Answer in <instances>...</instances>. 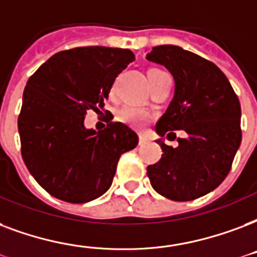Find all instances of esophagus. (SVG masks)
Segmentation results:
<instances>
[{"instance_id": "obj_1", "label": "esophagus", "mask_w": 257, "mask_h": 257, "mask_svg": "<svg viewBox=\"0 0 257 257\" xmlns=\"http://www.w3.org/2000/svg\"><path fill=\"white\" fill-rule=\"evenodd\" d=\"M139 143H140V144H147V143H148V137L146 136V135H140V136H139Z\"/></svg>"}]
</instances>
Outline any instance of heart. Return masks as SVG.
Segmentation results:
<instances>
[{"label": "heart", "instance_id": "1", "mask_svg": "<svg viewBox=\"0 0 257 257\" xmlns=\"http://www.w3.org/2000/svg\"><path fill=\"white\" fill-rule=\"evenodd\" d=\"M152 71H158V70H152ZM117 117H118V120L125 122V124L131 125V126L142 128L143 125L150 120L151 111L146 107L126 103V105L118 109Z\"/></svg>", "mask_w": 257, "mask_h": 257}]
</instances>
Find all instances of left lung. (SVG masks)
<instances>
[{"label": "left lung", "mask_w": 257, "mask_h": 257, "mask_svg": "<svg viewBox=\"0 0 257 257\" xmlns=\"http://www.w3.org/2000/svg\"><path fill=\"white\" fill-rule=\"evenodd\" d=\"M147 60L162 64L175 82L174 98L156 124L160 137L185 131L176 148L156 143L164 154L147 167L151 185L172 201H193L222 183L241 143V107L225 74L206 59L178 46L154 47Z\"/></svg>", "instance_id": "obj_1"}]
</instances>
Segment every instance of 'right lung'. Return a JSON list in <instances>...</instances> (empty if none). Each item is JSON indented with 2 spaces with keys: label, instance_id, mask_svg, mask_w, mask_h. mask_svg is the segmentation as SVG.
Instances as JSON below:
<instances>
[{
  "label": "right lung",
  "instance_id": "obj_1",
  "mask_svg": "<svg viewBox=\"0 0 257 257\" xmlns=\"http://www.w3.org/2000/svg\"><path fill=\"white\" fill-rule=\"evenodd\" d=\"M135 60L132 51L79 47L51 56L27 82L19 115L23 159L55 198L85 203L111 186L120 156L139 143L122 122L103 131L85 126L87 110L99 111L113 82Z\"/></svg>",
  "mask_w": 257,
  "mask_h": 257
}]
</instances>
